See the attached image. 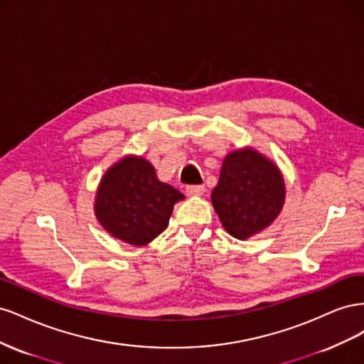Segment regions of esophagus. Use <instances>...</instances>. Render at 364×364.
<instances>
[{"label": "esophagus", "instance_id": "1", "mask_svg": "<svg viewBox=\"0 0 364 364\" xmlns=\"http://www.w3.org/2000/svg\"><path fill=\"white\" fill-rule=\"evenodd\" d=\"M185 191L188 196H202L205 193V186L203 185H188L185 188Z\"/></svg>", "mask_w": 364, "mask_h": 364}]
</instances>
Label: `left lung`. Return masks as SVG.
Segmentation results:
<instances>
[{
    "label": "left lung",
    "mask_w": 364,
    "mask_h": 364,
    "mask_svg": "<svg viewBox=\"0 0 364 364\" xmlns=\"http://www.w3.org/2000/svg\"><path fill=\"white\" fill-rule=\"evenodd\" d=\"M285 199L279 168L252 147L230 151L211 194L215 213L228 232L246 240L273 223Z\"/></svg>",
    "instance_id": "1"
}]
</instances>
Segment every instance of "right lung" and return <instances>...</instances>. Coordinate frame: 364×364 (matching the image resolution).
Masks as SVG:
<instances>
[{
  "mask_svg": "<svg viewBox=\"0 0 364 364\" xmlns=\"http://www.w3.org/2000/svg\"><path fill=\"white\" fill-rule=\"evenodd\" d=\"M179 200L183 194L161 182L147 159L130 155L105 173L94 211L112 237L132 246H146L168 226Z\"/></svg>",
  "mask_w": 364,
  "mask_h": 364,
  "instance_id": "add662e5",
  "label": "right lung"
}]
</instances>
